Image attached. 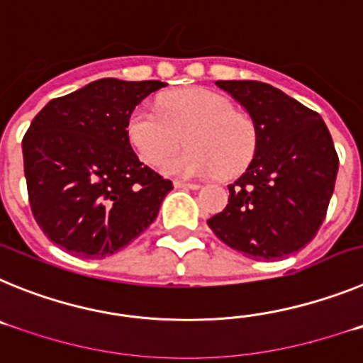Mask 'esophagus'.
Masks as SVG:
<instances>
[{
    "instance_id": "obj_1",
    "label": "esophagus",
    "mask_w": 363,
    "mask_h": 363,
    "mask_svg": "<svg viewBox=\"0 0 363 363\" xmlns=\"http://www.w3.org/2000/svg\"><path fill=\"white\" fill-rule=\"evenodd\" d=\"M174 187L176 189H198V187H200V185L192 184V182H179V179H176Z\"/></svg>"
}]
</instances>
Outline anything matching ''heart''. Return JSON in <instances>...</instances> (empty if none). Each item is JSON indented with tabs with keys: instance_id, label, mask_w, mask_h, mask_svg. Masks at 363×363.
I'll list each match as a JSON object with an SVG mask.
<instances>
[{
	"instance_id": "1",
	"label": "heart",
	"mask_w": 363,
	"mask_h": 363,
	"mask_svg": "<svg viewBox=\"0 0 363 363\" xmlns=\"http://www.w3.org/2000/svg\"><path fill=\"white\" fill-rule=\"evenodd\" d=\"M189 147L162 165L172 176H207L242 172L256 149L252 121L234 111L218 92L192 86L160 99V111L140 107L127 121V136L147 165H158L177 148L183 134Z\"/></svg>"
}]
</instances>
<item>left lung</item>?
<instances>
[{"mask_svg": "<svg viewBox=\"0 0 363 363\" xmlns=\"http://www.w3.org/2000/svg\"><path fill=\"white\" fill-rule=\"evenodd\" d=\"M245 107L256 130L255 158L229 185V203L207 220L247 258L274 262L316 236L335 191L338 154L318 112L269 83L216 82Z\"/></svg>", "mask_w": 363, "mask_h": 363, "instance_id": "left-lung-1", "label": "left lung"}]
</instances>
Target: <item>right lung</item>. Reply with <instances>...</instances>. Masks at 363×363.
<instances>
[{
	"label": "right lung",
	"instance_id": "add662e5",
	"mask_svg": "<svg viewBox=\"0 0 363 363\" xmlns=\"http://www.w3.org/2000/svg\"><path fill=\"white\" fill-rule=\"evenodd\" d=\"M104 78L54 98L23 136V165L34 220L50 242L78 258H105L156 220L165 179L130 147L136 105L165 86Z\"/></svg>",
	"mask_w": 363,
	"mask_h": 363
}]
</instances>
